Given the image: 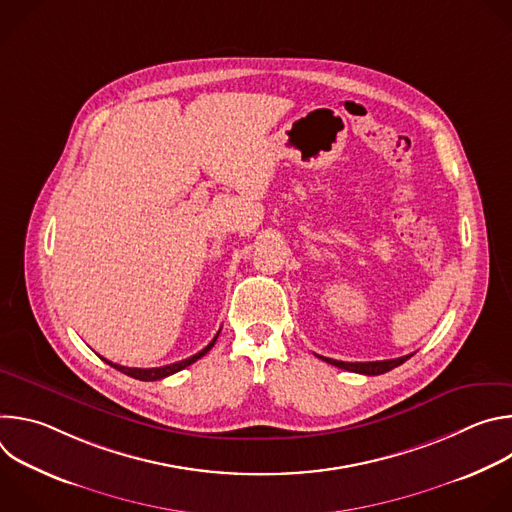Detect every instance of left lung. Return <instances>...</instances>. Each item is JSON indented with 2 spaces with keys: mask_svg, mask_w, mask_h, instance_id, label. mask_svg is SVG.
<instances>
[{
  "mask_svg": "<svg viewBox=\"0 0 512 512\" xmlns=\"http://www.w3.org/2000/svg\"><path fill=\"white\" fill-rule=\"evenodd\" d=\"M411 356L413 354H407V356H401V358H391V360H375V362H344V360H334V358H326V356H320V358L334 364V367H338V369L352 371V373H358V375L375 377V375L389 373L391 369L399 367V364H403Z\"/></svg>",
  "mask_w": 512,
  "mask_h": 512,
  "instance_id": "1",
  "label": "left lung"
}]
</instances>
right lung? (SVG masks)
<instances>
[{
    "label": "right lung",
    "mask_w": 512,
    "mask_h": 512,
    "mask_svg": "<svg viewBox=\"0 0 512 512\" xmlns=\"http://www.w3.org/2000/svg\"><path fill=\"white\" fill-rule=\"evenodd\" d=\"M216 338H218V332H216V336L208 342V346H204L200 352H196V354H192L190 358H184V360H180V362L166 364V367H158V369H131V367H121V364H115V362H111V360H107V358H103V356H101V358H103L107 364H111L113 369L125 373L127 377H133V379H137V381H160V379H164V377H170V375H174V373H178V371L190 367L192 362H196L198 358H202V356L214 346Z\"/></svg>",
    "instance_id": "obj_1"
}]
</instances>
